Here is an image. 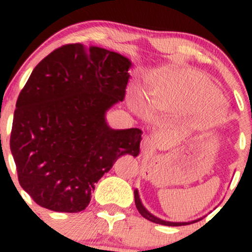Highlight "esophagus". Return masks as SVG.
Masks as SVG:
<instances>
[{"label": "esophagus", "mask_w": 252, "mask_h": 252, "mask_svg": "<svg viewBox=\"0 0 252 252\" xmlns=\"http://www.w3.org/2000/svg\"><path fill=\"white\" fill-rule=\"evenodd\" d=\"M154 150V142L150 138H145L141 141V152L142 155H149Z\"/></svg>", "instance_id": "1"}]
</instances>
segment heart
I'll return each instance as SVG.
<instances>
[{
    "label": "heart",
    "instance_id": "obj_1",
    "mask_svg": "<svg viewBox=\"0 0 252 252\" xmlns=\"http://www.w3.org/2000/svg\"><path fill=\"white\" fill-rule=\"evenodd\" d=\"M147 96L152 108L162 116H177L196 111V126H216L224 116V106L217 86L207 75L184 65H169L147 81ZM133 106L149 113V106L140 94L133 96Z\"/></svg>",
    "mask_w": 252,
    "mask_h": 252
}]
</instances>
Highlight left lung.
Wrapping results in <instances>:
<instances>
[{
    "mask_svg": "<svg viewBox=\"0 0 252 252\" xmlns=\"http://www.w3.org/2000/svg\"><path fill=\"white\" fill-rule=\"evenodd\" d=\"M134 199H135V205H136V208H138L139 213H140V215L142 216V217L146 218V220H151V222L157 223V224L168 225V227H178V225H187V224H191V223L199 222L200 220H202V218H197V220H191V222H169V220H161V218L156 217V216H154V215H152V213H150L149 211H147L146 208L144 207V205H142V202H141V200H140V196H139V191H138V189L134 190Z\"/></svg>",
    "mask_w": 252,
    "mask_h": 252,
    "instance_id": "obj_1",
    "label": "left lung"
}]
</instances>
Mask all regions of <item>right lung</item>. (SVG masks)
Returning <instances> with one entry per match:
<instances>
[{
	"mask_svg": "<svg viewBox=\"0 0 252 252\" xmlns=\"http://www.w3.org/2000/svg\"><path fill=\"white\" fill-rule=\"evenodd\" d=\"M130 67L113 51L70 44L34 68L17 100L9 145L20 187L37 205L80 212L119 157L138 156L140 129L116 130L106 121L124 100Z\"/></svg>",
	"mask_w": 252,
	"mask_h": 252,
	"instance_id": "add662e5",
	"label": "right lung"
}]
</instances>
